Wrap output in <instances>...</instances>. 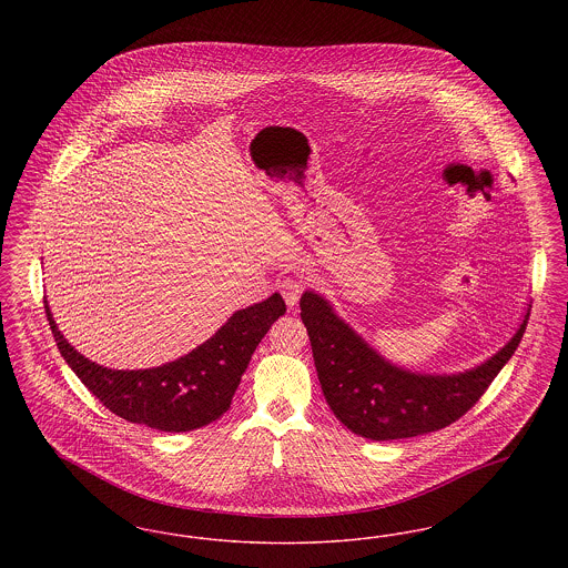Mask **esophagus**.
<instances>
[{"label":"esophagus","instance_id":"1","mask_svg":"<svg viewBox=\"0 0 568 568\" xmlns=\"http://www.w3.org/2000/svg\"><path fill=\"white\" fill-rule=\"evenodd\" d=\"M306 283L302 281V276H285L281 281V294L285 297L287 306H296L297 300L304 294Z\"/></svg>","mask_w":568,"mask_h":568}]
</instances>
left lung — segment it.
Listing matches in <instances>:
<instances>
[{"label":"left lung","instance_id":"8db88e82","mask_svg":"<svg viewBox=\"0 0 568 568\" xmlns=\"http://www.w3.org/2000/svg\"><path fill=\"white\" fill-rule=\"evenodd\" d=\"M317 377L332 413L357 436L396 440L436 433L468 413L511 359L528 324L486 364L459 375H415L392 366L338 320L324 297H300Z\"/></svg>","mask_w":568,"mask_h":568}]
</instances>
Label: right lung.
<instances>
[{
	"label": "right lung",
	"mask_w": 568,
	"mask_h": 568,
	"mask_svg": "<svg viewBox=\"0 0 568 568\" xmlns=\"http://www.w3.org/2000/svg\"><path fill=\"white\" fill-rule=\"evenodd\" d=\"M44 311L59 353L102 405L132 424L190 433L230 408L255 347L287 308L281 294H272L236 311L213 338L185 357L149 371H112L87 359L61 336L47 302Z\"/></svg>",
	"instance_id": "obj_1"
}]
</instances>
